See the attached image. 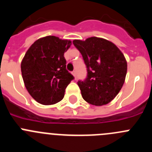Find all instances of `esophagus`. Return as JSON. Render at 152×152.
<instances>
[{"label":"esophagus","instance_id":"34e87169","mask_svg":"<svg viewBox=\"0 0 152 152\" xmlns=\"http://www.w3.org/2000/svg\"><path fill=\"white\" fill-rule=\"evenodd\" d=\"M72 75H73L74 77H75V80H76V72H75V71H73V72H72Z\"/></svg>","mask_w":152,"mask_h":152}]
</instances>
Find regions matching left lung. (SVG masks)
I'll return each instance as SVG.
<instances>
[{
  "instance_id": "8db88e82",
  "label": "left lung",
  "mask_w": 152,
  "mask_h": 152,
  "mask_svg": "<svg viewBox=\"0 0 152 152\" xmlns=\"http://www.w3.org/2000/svg\"><path fill=\"white\" fill-rule=\"evenodd\" d=\"M73 44L87 69L86 80L77 82L83 99L96 106L109 103L124 83L127 63L124 54L115 44L101 37L74 40Z\"/></svg>"
}]
</instances>
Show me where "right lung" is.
<instances>
[{"label":"right lung","instance_id":"obj_1","mask_svg":"<svg viewBox=\"0 0 152 152\" xmlns=\"http://www.w3.org/2000/svg\"><path fill=\"white\" fill-rule=\"evenodd\" d=\"M71 45L69 40L46 36L34 41L25 54L21 62L22 79L29 94L40 104L60 102L74 79L66 70L64 57Z\"/></svg>","mask_w":152,"mask_h":152}]
</instances>
